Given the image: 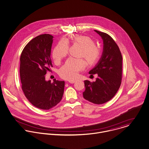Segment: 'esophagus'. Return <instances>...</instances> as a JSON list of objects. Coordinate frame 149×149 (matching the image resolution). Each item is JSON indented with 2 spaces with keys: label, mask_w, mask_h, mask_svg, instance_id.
Masks as SVG:
<instances>
[{
  "label": "esophagus",
  "mask_w": 149,
  "mask_h": 149,
  "mask_svg": "<svg viewBox=\"0 0 149 149\" xmlns=\"http://www.w3.org/2000/svg\"><path fill=\"white\" fill-rule=\"evenodd\" d=\"M69 83H71V84H73V83H74L75 82H76V80H69V81H68Z\"/></svg>",
  "instance_id": "1"
}]
</instances>
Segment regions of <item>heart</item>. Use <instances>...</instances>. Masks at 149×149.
Here are the masks:
<instances>
[{"label": "heart", "mask_w": 149, "mask_h": 149, "mask_svg": "<svg viewBox=\"0 0 149 149\" xmlns=\"http://www.w3.org/2000/svg\"><path fill=\"white\" fill-rule=\"evenodd\" d=\"M73 44L81 47L80 57H84L89 65L95 64L100 58V48L95 44L94 40L89 36L82 35H73L70 38ZM69 40L60 41L54 47L52 57L54 63L58 64L68 54ZM86 67V62L83 58H69L65 64L60 68L59 74L65 80H74L78 76L80 71Z\"/></svg>", "instance_id": "heart-1"}]
</instances>
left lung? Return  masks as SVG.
<instances>
[{
	"label": "left lung",
	"mask_w": 149,
	"mask_h": 149,
	"mask_svg": "<svg viewBox=\"0 0 149 149\" xmlns=\"http://www.w3.org/2000/svg\"><path fill=\"white\" fill-rule=\"evenodd\" d=\"M103 40V52L100 60L89 73L97 74L95 82L85 80L84 98L95 104L110 100L119 89L122 79V57L118 46L108 34L95 30Z\"/></svg>",
	"instance_id": "obj_1"
}]
</instances>
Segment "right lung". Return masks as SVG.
<instances>
[{"label":"right lung","mask_w":149,"mask_h":149,"mask_svg":"<svg viewBox=\"0 0 149 149\" xmlns=\"http://www.w3.org/2000/svg\"><path fill=\"white\" fill-rule=\"evenodd\" d=\"M54 36H38L30 41L20 56L22 88L28 101L38 108L48 110L62 99L65 82L45 80L47 72L52 67L51 53Z\"/></svg>","instance_id":"add662e5"}]
</instances>
